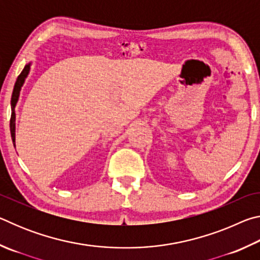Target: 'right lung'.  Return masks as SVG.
Returning a JSON list of instances; mask_svg holds the SVG:
<instances>
[{"instance_id": "add662e5", "label": "right lung", "mask_w": 260, "mask_h": 260, "mask_svg": "<svg viewBox=\"0 0 260 260\" xmlns=\"http://www.w3.org/2000/svg\"><path fill=\"white\" fill-rule=\"evenodd\" d=\"M29 69H30V64L25 65V68L17 78V81L15 83V87H14V91H12V96H11V118H10V133H11V139H12V142H14V146H15V141H16V113H15V108H16V104L18 102V98H19V93H20V89H21V86H23V83L25 81L26 77H27V74L29 72Z\"/></svg>"}]
</instances>
